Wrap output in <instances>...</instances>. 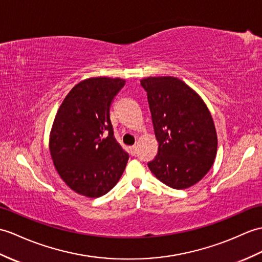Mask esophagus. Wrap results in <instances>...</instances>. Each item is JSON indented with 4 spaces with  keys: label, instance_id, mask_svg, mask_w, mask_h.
Returning a JSON list of instances; mask_svg holds the SVG:
<instances>
[{
    "label": "esophagus",
    "instance_id": "1",
    "mask_svg": "<svg viewBox=\"0 0 262 262\" xmlns=\"http://www.w3.org/2000/svg\"><path fill=\"white\" fill-rule=\"evenodd\" d=\"M132 155H136L137 154V146H132V147L129 148Z\"/></svg>",
    "mask_w": 262,
    "mask_h": 262
}]
</instances>
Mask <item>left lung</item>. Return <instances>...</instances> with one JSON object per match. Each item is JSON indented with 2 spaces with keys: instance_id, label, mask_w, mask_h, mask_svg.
<instances>
[{
  "instance_id": "obj_1",
  "label": "left lung",
  "mask_w": 262,
  "mask_h": 262,
  "mask_svg": "<svg viewBox=\"0 0 262 262\" xmlns=\"http://www.w3.org/2000/svg\"><path fill=\"white\" fill-rule=\"evenodd\" d=\"M147 93L159 150L148 163L164 184L183 190L202 180L216 156L217 136L209 108L191 87L175 77L141 80Z\"/></svg>"
}]
</instances>
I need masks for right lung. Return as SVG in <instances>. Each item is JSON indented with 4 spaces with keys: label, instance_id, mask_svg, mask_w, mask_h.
<instances>
[{
    "label": "right lung",
    "instance_id": "add662e5",
    "mask_svg": "<svg viewBox=\"0 0 262 262\" xmlns=\"http://www.w3.org/2000/svg\"><path fill=\"white\" fill-rule=\"evenodd\" d=\"M125 82L120 78L84 79L69 91L54 117L51 159L60 178L80 195H103L124 173L128 154L115 139L109 109Z\"/></svg>",
    "mask_w": 262,
    "mask_h": 262
}]
</instances>
